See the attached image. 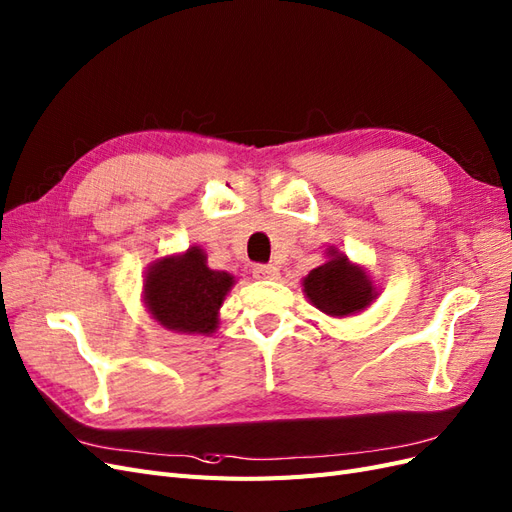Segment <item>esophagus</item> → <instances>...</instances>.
I'll use <instances>...</instances> for the list:
<instances>
[{
	"label": "esophagus",
	"mask_w": 512,
	"mask_h": 512,
	"mask_svg": "<svg viewBox=\"0 0 512 512\" xmlns=\"http://www.w3.org/2000/svg\"><path fill=\"white\" fill-rule=\"evenodd\" d=\"M252 275L256 280H277V277H280V271H277V267L273 265H256L252 269Z\"/></svg>",
	"instance_id": "34e87169"
}]
</instances>
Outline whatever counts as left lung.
Listing matches in <instances>:
<instances>
[{
	"mask_svg": "<svg viewBox=\"0 0 512 512\" xmlns=\"http://www.w3.org/2000/svg\"><path fill=\"white\" fill-rule=\"evenodd\" d=\"M327 260L309 271L303 280V294L322 314L348 318L361 314L378 299V288L363 265H356L335 245L327 247Z\"/></svg>",
	"mask_w": 512,
	"mask_h": 512,
	"instance_id": "left-lung-1",
	"label": "left lung"
}]
</instances>
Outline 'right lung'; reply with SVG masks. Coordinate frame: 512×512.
Here are the masks:
<instances>
[{
    "label": "right lung",
    "instance_id": "obj_1",
    "mask_svg": "<svg viewBox=\"0 0 512 512\" xmlns=\"http://www.w3.org/2000/svg\"><path fill=\"white\" fill-rule=\"evenodd\" d=\"M235 275L213 271L200 245L181 254L156 258L145 271L143 303L162 329L185 335H213L220 324V307Z\"/></svg>",
    "mask_w": 512,
    "mask_h": 512
}]
</instances>
